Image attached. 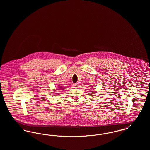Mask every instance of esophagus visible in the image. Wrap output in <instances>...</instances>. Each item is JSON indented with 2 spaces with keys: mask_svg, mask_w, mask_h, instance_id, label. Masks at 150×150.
<instances>
[{
  "mask_svg": "<svg viewBox=\"0 0 150 150\" xmlns=\"http://www.w3.org/2000/svg\"><path fill=\"white\" fill-rule=\"evenodd\" d=\"M74 86L75 87V88H78L79 85L78 83H76V84H74Z\"/></svg>",
  "mask_w": 150,
  "mask_h": 150,
  "instance_id": "esophagus-1",
  "label": "esophagus"
}]
</instances>
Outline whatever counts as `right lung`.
Listing matches in <instances>:
<instances>
[{
  "label": "right lung",
  "instance_id": "add662e5",
  "mask_svg": "<svg viewBox=\"0 0 150 150\" xmlns=\"http://www.w3.org/2000/svg\"><path fill=\"white\" fill-rule=\"evenodd\" d=\"M59 89H62V87H61V86H59ZM62 90H64V89H62ZM62 90H61V91H62Z\"/></svg>",
  "mask_w": 150,
  "mask_h": 150
}]
</instances>
